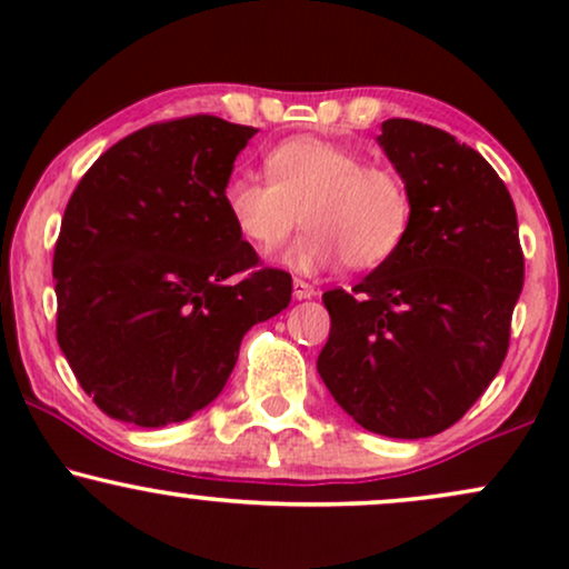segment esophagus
Masks as SVG:
<instances>
[{"mask_svg":"<svg viewBox=\"0 0 569 569\" xmlns=\"http://www.w3.org/2000/svg\"><path fill=\"white\" fill-rule=\"evenodd\" d=\"M293 299H299V302H302V299H310L312 293H316V289H312L310 283H307V280H302V278H297L293 280Z\"/></svg>","mask_w":569,"mask_h":569,"instance_id":"1","label":"esophagus"}]
</instances>
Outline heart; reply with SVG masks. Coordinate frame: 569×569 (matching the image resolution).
<instances>
[{"instance_id":"heart-1","label":"heart","mask_w":569,"mask_h":569,"mask_svg":"<svg viewBox=\"0 0 569 569\" xmlns=\"http://www.w3.org/2000/svg\"><path fill=\"white\" fill-rule=\"evenodd\" d=\"M267 179L232 173L224 208L234 230L259 253L289 238L302 211L305 232L283 253V264L318 276L337 262L375 270L401 248L411 221L403 179L388 166H367L363 154L321 136H291L264 158Z\"/></svg>"}]
</instances>
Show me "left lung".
I'll list each match as a JSON object with an SVG mask.
<instances>
[{
  "mask_svg": "<svg viewBox=\"0 0 569 569\" xmlns=\"http://www.w3.org/2000/svg\"><path fill=\"white\" fill-rule=\"evenodd\" d=\"M377 143L409 189V230L352 291L323 293L318 375L361 428L428 439L502 367L525 286L519 224L495 168L447 130L396 117Z\"/></svg>",
  "mask_w": 569,
  "mask_h": 569,
  "instance_id": "8db88e82",
  "label": "left lung"
}]
</instances>
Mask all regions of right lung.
<instances>
[{
    "label": "right lung",
    "mask_w": 569,
    "mask_h": 569,
    "mask_svg": "<svg viewBox=\"0 0 569 569\" xmlns=\"http://www.w3.org/2000/svg\"><path fill=\"white\" fill-rule=\"evenodd\" d=\"M257 133L198 114L117 141L82 176L56 243L58 345L120 422H184L217 398L253 323L291 302L234 230L224 184Z\"/></svg>",
    "instance_id": "1"
}]
</instances>
